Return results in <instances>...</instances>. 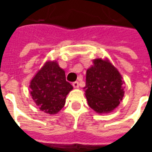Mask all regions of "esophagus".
Returning a JSON list of instances; mask_svg holds the SVG:
<instances>
[{"mask_svg": "<svg viewBox=\"0 0 152 152\" xmlns=\"http://www.w3.org/2000/svg\"><path fill=\"white\" fill-rule=\"evenodd\" d=\"M72 86L74 88H76V89H77V88L79 87V83H78V81H75V82L72 83Z\"/></svg>", "mask_w": 152, "mask_h": 152, "instance_id": "esophagus-1", "label": "esophagus"}]
</instances>
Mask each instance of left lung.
<instances>
[{
	"label": "left lung",
	"mask_w": 152,
	"mask_h": 152,
	"mask_svg": "<svg viewBox=\"0 0 152 152\" xmlns=\"http://www.w3.org/2000/svg\"><path fill=\"white\" fill-rule=\"evenodd\" d=\"M86 72L84 87L88 105L99 114L116 108L124 97V82L121 73L107 58H95Z\"/></svg>",
	"instance_id": "left-lung-1"
}]
</instances>
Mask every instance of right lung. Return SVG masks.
Segmentation results:
<instances>
[{
	"mask_svg": "<svg viewBox=\"0 0 152 152\" xmlns=\"http://www.w3.org/2000/svg\"><path fill=\"white\" fill-rule=\"evenodd\" d=\"M29 87L31 98L40 110L50 115L63 108L66 95L73 89L56 61H47L32 78Z\"/></svg>",
	"mask_w": 152,
	"mask_h": 152,
	"instance_id": "obj_1",
	"label": "right lung"
}]
</instances>
